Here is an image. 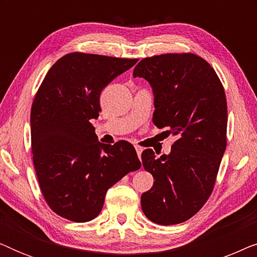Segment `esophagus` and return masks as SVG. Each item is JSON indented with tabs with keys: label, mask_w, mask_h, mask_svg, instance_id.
<instances>
[{
	"label": "esophagus",
	"mask_w": 257,
	"mask_h": 257,
	"mask_svg": "<svg viewBox=\"0 0 257 257\" xmlns=\"http://www.w3.org/2000/svg\"><path fill=\"white\" fill-rule=\"evenodd\" d=\"M136 147V151H137V154H138V157L140 158L142 157V152H143V149L140 146H135Z\"/></svg>",
	"instance_id": "obj_1"
}]
</instances>
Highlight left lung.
I'll return each instance as SVG.
<instances>
[{"label": "left lung", "instance_id": "1", "mask_svg": "<svg viewBox=\"0 0 257 257\" xmlns=\"http://www.w3.org/2000/svg\"><path fill=\"white\" fill-rule=\"evenodd\" d=\"M133 77L146 79L154 96L153 122L177 140L157 159L142 153L154 184L143 193V212L164 226L181 223L212 194L227 145V101L214 69L194 54H165L142 59Z\"/></svg>", "mask_w": 257, "mask_h": 257}]
</instances>
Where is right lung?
Wrapping results in <instances>:
<instances>
[{
	"instance_id": "right-lung-1",
	"label": "right lung",
	"mask_w": 257,
	"mask_h": 257,
	"mask_svg": "<svg viewBox=\"0 0 257 257\" xmlns=\"http://www.w3.org/2000/svg\"><path fill=\"white\" fill-rule=\"evenodd\" d=\"M138 59L72 52L51 66L30 115L31 151L45 201L73 222L94 219L107 189L142 164L127 142H98L101 91Z\"/></svg>"
}]
</instances>
